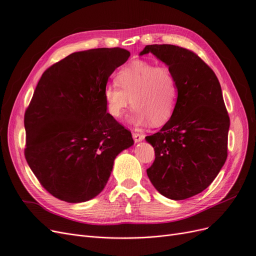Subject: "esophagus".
Wrapping results in <instances>:
<instances>
[{"label":"esophagus","instance_id":"34e87169","mask_svg":"<svg viewBox=\"0 0 256 256\" xmlns=\"http://www.w3.org/2000/svg\"><path fill=\"white\" fill-rule=\"evenodd\" d=\"M133 138L135 140V142H140V141H142L144 139V135L138 133V132H133Z\"/></svg>","mask_w":256,"mask_h":256}]
</instances>
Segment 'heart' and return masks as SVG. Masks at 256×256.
<instances>
[{
	"label": "heart",
	"instance_id": "b5f03b06",
	"mask_svg": "<svg viewBox=\"0 0 256 256\" xmlns=\"http://www.w3.org/2000/svg\"><path fill=\"white\" fill-rule=\"evenodd\" d=\"M116 83H108L103 97L110 115L120 119L133 102L132 120L136 124L162 126L172 118L179 100V84L172 70L164 65L134 61L116 74Z\"/></svg>",
	"mask_w": 256,
	"mask_h": 256
}]
</instances>
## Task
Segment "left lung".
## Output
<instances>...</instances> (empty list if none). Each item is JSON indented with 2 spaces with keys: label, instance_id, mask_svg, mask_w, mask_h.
Returning <instances> with one entry per match:
<instances>
[{
  "label": "left lung",
  "instance_id": "1",
  "mask_svg": "<svg viewBox=\"0 0 256 256\" xmlns=\"http://www.w3.org/2000/svg\"><path fill=\"white\" fill-rule=\"evenodd\" d=\"M166 63L179 84L177 108L158 133L146 136L155 160L146 173L156 190L182 200L202 193L228 156L230 118L215 72L194 52L170 44L146 45Z\"/></svg>",
  "mask_w": 256,
  "mask_h": 256
}]
</instances>
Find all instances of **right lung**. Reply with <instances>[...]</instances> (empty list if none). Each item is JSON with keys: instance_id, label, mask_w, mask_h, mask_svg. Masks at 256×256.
<instances>
[{"instance_id": "1", "label": "right lung", "mask_w": 256, "mask_h": 256, "mask_svg": "<svg viewBox=\"0 0 256 256\" xmlns=\"http://www.w3.org/2000/svg\"><path fill=\"white\" fill-rule=\"evenodd\" d=\"M119 47L74 52L47 68L26 108L25 158L45 190L58 200L83 202L106 186L132 133L106 112L103 90L126 63Z\"/></svg>"}]
</instances>
